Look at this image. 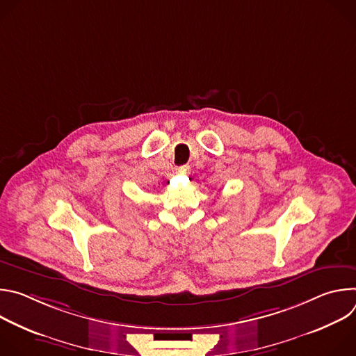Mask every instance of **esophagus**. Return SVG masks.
<instances>
[{
    "label": "esophagus",
    "instance_id": "34e87169",
    "mask_svg": "<svg viewBox=\"0 0 356 356\" xmlns=\"http://www.w3.org/2000/svg\"><path fill=\"white\" fill-rule=\"evenodd\" d=\"M190 172H191V169L188 165H183V166L177 168V173H180V175H190Z\"/></svg>",
    "mask_w": 356,
    "mask_h": 356
}]
</instances>
